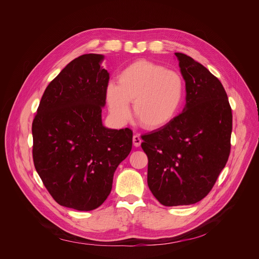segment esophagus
<instances>
[{
  "label": "esophagus",
  "instance_id": "1",
  "mask_svg": "<svg viewBox=\"0 0 259 259\" xmlns=\"http://www.w3.org/2000/svg\"><path fill=\"white\" fill-rule=\"evenodd\" d=\"M141 141H142V140H141V138H140V136H139L138 134H136V135L133 136V144H134V146H136V147L140 146Z\"/></svg>",
  "mask_w": 259,
  "mask_h": 259
}]
</instances>
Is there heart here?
Returning <instances> with one entry per match:
<instances>
[{"label":"heart","instance_id":"obj_1","mask_svg":"<svg viewBox=\"0 0 259 259\" xmlns=\"http://www.w3.org/2000/svg\"><path fill=\"white\" fill-rule=\"evenodd\" d=\"M184 84L178 72L149 61L136 60L125 67L118 77V85L109 83L105 99L112 117L125 123L133 115L145 129L156 130L170 123L179 112Z\"/></svg>","mask_w":259,"mask_h":259}]
</instances>
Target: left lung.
<instances>
[{
  "instance_id": "8db88e82",
  "label": "left lung",
  "mask_w": 259,
  "mask_h": 259,
  "mask_svg": "<svg viewBox=\"0 0 259 259\" xmlns=\"http://www.w3.org/2000/svg\"><path fill=\"white\" fill-rule=\"evenodd\" d=\"M186 81V106L164 127L141 136L147 184L164 206L204 199L229 160L233 115L220 81L192 57L175 53Z\"/></svg>"
}]
</instances>
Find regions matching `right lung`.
I'll return each mask as SVG.
<instances>
[{
    "instance_id": "right-lung-1",
    "label": "right lung",
    "mask_w": 259,
    "mask_h": 259,
    "mask_svg": "<svg viewBox=\"0 0 259 259\" xmlns=\"http://www.w3.org/2000/svg\"><path fill=\"white\" fill-rule=\"evenodd\" d=\"M103 55L70 61L47 86L32 121L34 168L52 198L79 211L108 197L119 164L132 149V130L108 129L101 110L109 73Z\"/></svg>"
}]
</instances>
